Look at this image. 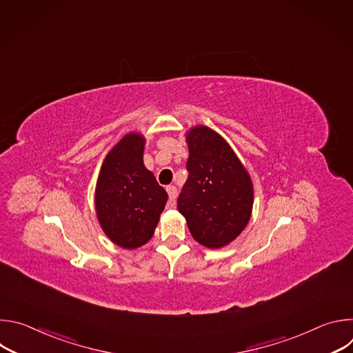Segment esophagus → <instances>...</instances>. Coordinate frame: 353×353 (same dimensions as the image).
Here are the masks:
<instances>
[{
	"mask_svg": "<svg viewBox=\"0 0 353 353\" xmlns=\"http://www.w3.org/2000/svg\"><path fill=\"white\" fill-rule=\"evenodd\" d=\"M166 191H168V194H169V199H170V201H174L176 196H177V188H176L174 185H168V187H166Z\"/></svg>",
	"mask_w": 353,
	"mask_h": 353,
	"instance_id": "obj_1",
	"label": "esophagus"
}]
</instances>
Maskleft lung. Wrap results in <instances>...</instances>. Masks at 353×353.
I'll return each instance as SVG.
<instances>
[{
    "mask_svg": "<svg viewBox=\"0 0 353 353\" xmlns=\"http://www.w3.org/2000/svg\"><path fill=\"white\" fill-rule=\"evenodd\" d=\"M188 179L177 199L191 236L221 248L247 226L253 210V183L230 145L214 130L196 125L187 132Z\"/></svg>",
    "mask_w": 353,
    "mask_h": 353,
    "instance_id": "8db88e82",
    "label": "left lung"
}]
</instances>
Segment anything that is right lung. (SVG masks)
<instances>
[{
  "mask_svg": "<svg viewBox=\"0 0 353 353\" xmlns=\"http://www.w3.org/2000/svg\"><path fill=\"white\" fill-rule=\"evenodd\" d=\"M145 138L130 132L110 150L100 169L94 205L106 236L123 248L143 245L154 236L168 192L143 166Z\"/></svg>",
  "mask_w": 353,
  "mask_h": 353,
  "instance_id": "right-lung-1",
  "label": "right lung"
}]
</instances>
